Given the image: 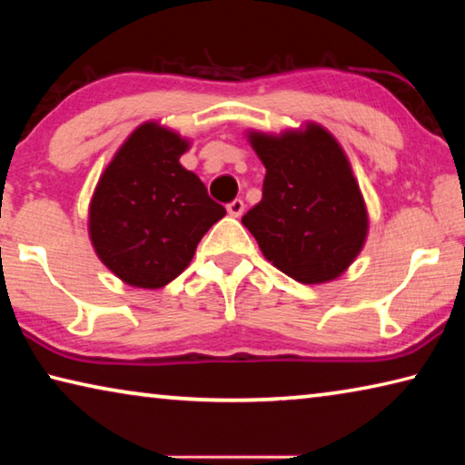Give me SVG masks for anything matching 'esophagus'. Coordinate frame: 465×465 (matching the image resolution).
I'll return each instance as SVG.
<instances>
[{
    "instance_id": "obj_1",
    "label": "esophagus",
    "mask_w": 465,
    "mask_h": 465,
    "mask_svg": "<svg viewBox=\"0 0 465 465\" xmlns=\"http://www.w3.org/2000/svg\"><path fill=\"white\" fill-rule=\"evenodd\" d=\"M227 213H230L232 217H242V213H243V201L242 199H235V201H232L230 204H227Z\"/></svg>"
}]
</instances>
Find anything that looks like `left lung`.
<instances>
[{"instance_id": "obj_1", "label": "left lung", "mask_w": 465, "mask_h": 465, "mask_svg": "<svg viewBox=\"0 0 465 465\" xmlns=\"http://www.w3.org/2000/svg\"><path fill=\"white\" fill-rule=\"evenodd\" d=\"M266 168L262 201L242 223L266 261L305 285L349 269L367 238V209L342 147L316 123L282 135L250 133Z\"/></svg>"}]
</instances>
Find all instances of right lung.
<instances>
[{
    "label": "right lung",
    "mask_w": 465,
    "mask_h": 465,
    "mask_svg": "<svg viewBox=\"0 0 465 465\" xmlns=\"http://www.w3.org/2000/svg\"><path fill=\"white\" fill-rule=\"evenodd\" d=\"M188 141L145 123L100 176L90 203L94 250L133 287L160 289L191 264L196 243L225 209L183 168Z\"/></svg>",
    "instance_id": "obj_1"
}]
</instances>
